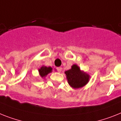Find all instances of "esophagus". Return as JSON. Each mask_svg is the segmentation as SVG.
<instances>
[{"label": "esophagus", "instance_id": "esophagus-1", "mask_svg": "<svg viewBox=\"0 0 121 121\" xmlns=\"http://www.w3.org/2000/svg\"><path fill=\"white\" fill-rule=\"evenodd\" d=\"M57 71L59 73H61V71H62V68L61 67H58V68H57Z\"/></svg>", "mask_w": 121, "mask_h": 121}]
</instances>
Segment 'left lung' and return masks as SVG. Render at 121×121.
<instances>
[{
	"label": "left lung",
	"instance_id": "left-lung-1",
	"mask_svg": "<svg viewBox=\"0 0 121 121\" xmlns=\"http://www.w3.org/2000/svg\"><path fill=\"white\" fill-rule=\"evenodd\" d=\"M69 85L73 89L84 87L90 79V75L81 70L78 65L74 64L70 69L65 72Z\"/></svg>",
	"mask_w": 121,
	"mask_h": 121
}]
</instances>
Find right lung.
Segmentation results:
<instances>
[{"mask_svg":"<svg viewBox=\"0 0 121 121\" xmlns=\"http://www.w3.org/2000/svg\"><path fill=\"white\" fill-rule=\"evenodd\" d=\"M52 67H47L44 65H42L38 69L39 74L42 78H45L49 73L52 72Z\"/></svg>","mask_w":121,"mask_h":121,"instance_id":"1","label":"right lung"}]
</instances>
